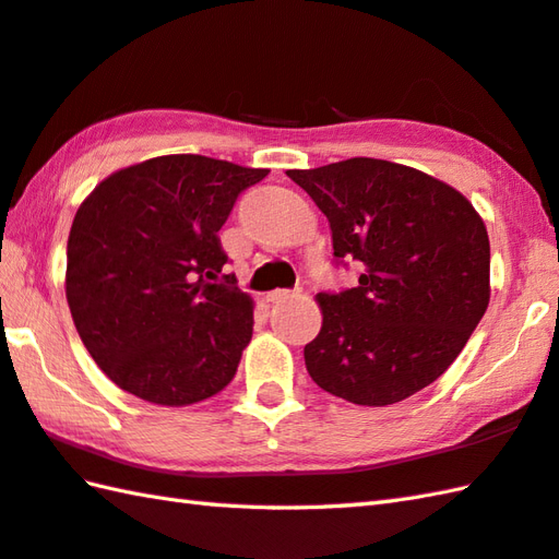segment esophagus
<instances>
[{
    "instance_id": "1",
    "label": "esophagus",
    "mask_w": 559,
    "mask_h": 559,
    "mask_svg": "<svg viewBox=\"0 0 559 559\" xmlns=\"http://www.w3.org/2000/svg\"><path fill=\"white\" fill-rule=\"evenodd\" d=\"M295 295H300V290H271L266 295V302H286L295 298Z\"/></svg>"
}]
</instances>
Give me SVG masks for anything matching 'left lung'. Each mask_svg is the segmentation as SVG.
I'll return each instance as SVG.
<instances>
[{"label": "left lung", "mask_w": 559, "mask_h": 559, "mask_svg": "<svg viewBox=\"0 0 559 559\" xmlns=\"http://www.w3.org/2000/svg\"><path fill=\"white\" fill-rule=\"evenodd\" d=\"M288 177L332 227L356 288L320 293L322 330L305 366L322 390L385 407L443 376L489 305V237L453 186L404 164L354 157Z\"/></svg>", "instance_id": "left-lung-1"}]
</instances>
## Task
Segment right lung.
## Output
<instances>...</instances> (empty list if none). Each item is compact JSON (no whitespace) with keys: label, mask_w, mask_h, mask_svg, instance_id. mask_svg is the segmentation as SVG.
<instances>
[{"label":"right lung","mask_w":559,"mask_h":559,"mask_svg":"<svg viewBox=\"0 0 559 559\" xmlns=\"http://www.w3.org/2000/svg\"><path fill=\"white\" fill-rule=\"evenodd\" d=\"M269 169L167 155L104 179L74 215L64 293L96 366L140 400L183 407L235 378L254 305L223 273L221 227Z\"/></svg>","instance_id":"add662e5"}]
</instances>
